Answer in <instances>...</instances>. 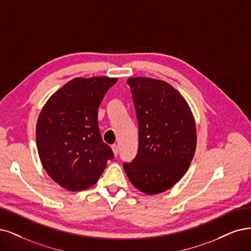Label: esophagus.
<instances>
[{
    "label": "esophagus",
    "mask_w": 251,
    "mask_h": 251,
    "mask_svg": "<svg viewBox=\"0 0 251 251\" xmlns=\"http://www.w3.org/2000/svg\"><path fill=\"white\" fill-rule=\"evenodd\" d=\"M111 150H113V152H114V154H115L116 156L118 155V153H119V148H118L117 145H113V146H111Z\"/></svg>",
    "instance_id": "obj_1"
}]
</instances>
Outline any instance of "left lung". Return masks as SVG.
Instances as JSON below:
<instances>
[{
  "instance_id": "1",
  "label": "left lung",
  "mask_w": 251,
  "mask_h": 251,
  "mask_svg": "<svg viewBox=\"0 0 251 251\" xmlns=\"http://www.w3.org/2000/svg\"><path fill=\"white\" fill-rule=\"evenodd\" d=\"M127 83L138 123V149L124 170L138 190L160 193L189 168L197 148L196 122L186 100L166 81L132 77Z\"/></svg>"
}]
</instances>
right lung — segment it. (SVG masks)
I'll return each mask as SVG.
<instances>
[{"label": "right lung", "instance_id": "1", "mask_svg": "<svg viewBox=\"0 0 251 251\" xmlns=\"http://www.w3.org/2000/svg\"><path fill=\"white\" fill-rule=\"evenodd\" d=\"M117 78L77 77L48 100L37 121V150L44 170L62 187L79 191L94 185L114 158L102 141L98 107Z\"/></svg>", "mask_w": 251, "mask_h": 251}]
</instances>
